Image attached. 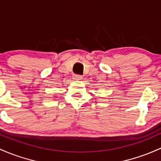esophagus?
<instances>
[{"instance_id": "1", "label": "esophagus", "mask_w": 161, "mask_h": 161, "mask_svg": "<svg viewBox=\"0 0 161 161\" xmlns=\"http://www.w3.org/2000/svg\"><path fill=\"white\" fill-rule=\"evenodd\" d=\"M73 79H75V80H80V79H82V76H81V75H74Z\"/></svg>"}]
</instances>
